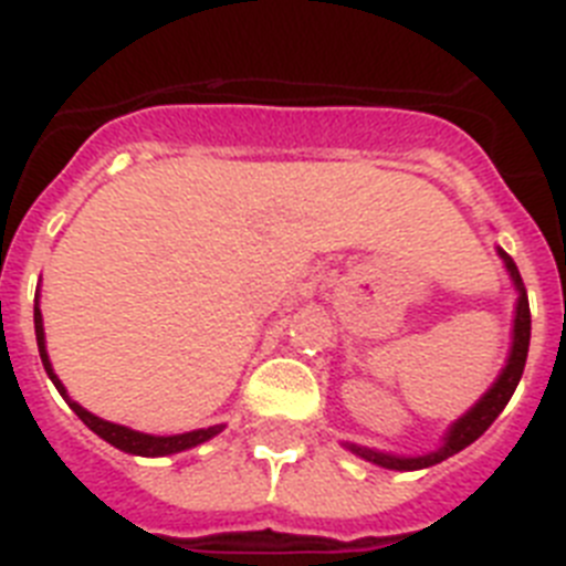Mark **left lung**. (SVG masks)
Returning a JSON list of instances; mask_svg holds the SVG:
<instances>
[{
    "label": "left lung",
    "mask_w": 566,
    "mask_h": 566,
    "mask_svg": "<svg viewBox=\"0 0 566 566\" xmlns=\"http://www.w3.org/2000/svg\"><path fill=\"white\" fill-rule=\"evenodd\" d=\"M499 250L501 262L507 268L510 273V282H513L515 293V316H513V342H510V353H507V361L501 367V373L495 376V381L490 385V390L475 401L470 410L455 419L453 424L447 427L444 439L436 450L430 453H421V455H396V453H385V450H373V447H361V444H353V441H344V447L350 450L353 455L358 459L370 461L376 467H385V470H399V473H407V470H424V467L439 464V461L450 459V455L461 453L464 447L473 444L479 436H484L490 424L499 419V412L507 407V401L513 399L515 387L521 381V373H524V361H527V350H530V302H527V290H524V282H521V273L515 268V262L510 259L507 253L501 248Z\"/></svg>",
    "instance_id": "8db88e82"
}]
</instances>
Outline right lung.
Instances as JSON below:
<instances>
[{
  "mask_svg": "<svg viewBox=\"0 0 566 566\" xmlns=\"http://www.w3.org/2000/svg\"><path fill=\"white\" fill-rule=\"evenodd\" d=\"M33 324H36V344H39V356H42V365H45V373L51 376V381L56 385V390L62 392V399L71 405V410L76 412L78 419L85 421L99 439H105L107 444H113L116 450L122 453H130V455H145V459H159V455H174V453H185L190 447H199L205 441H210L213 436L224 430V424H213V427H201V430H190V432H176V436H150V432H139V430H130L125 424H113V421L99 419V416H93L91 410L73 401L67 396L65 385L59 381V376L53 373L51 365V356H48V347H45V327H42V311H39V298L33 304Z\"/></svg>",
  "mask_w": 566,
  "mask_h": 566,
  "instance_id": "1",
  "label": "right lung"
}]
</instances>
